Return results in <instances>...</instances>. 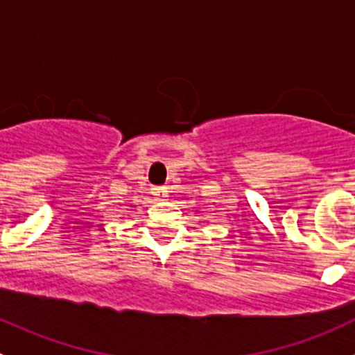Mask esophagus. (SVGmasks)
Here are the masks:
<instances>
[{
    "mask_svg": "<svg viewBox=\"0 0 355 355\" xmlns=\"http://www.w3.org/2000/svg\"><path fill=\"white\" fill-rule=\"evenodd\" d=\"M152 194L157 196V200H162L168 194V187L166 185H155V187H152Z\"/></svg>",
    "mask_w": 355,
    "mask_h": 355,
    "instance_id": "34e87169",
    "label": "esophagus"
}]
</instances>
